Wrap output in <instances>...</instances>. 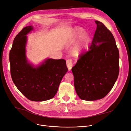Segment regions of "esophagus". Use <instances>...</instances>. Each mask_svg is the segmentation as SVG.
I'll use <instances>...</instances> for the list:
<instances>
[{"label": "esophagus", "mask_w": 131, "mask_h": 131, "mask_svg": "<svg viewBox=\"0 0 131 131\" xmlns=\"http://www.w3.org/2000/svg\"><path fill=\"white\" fill-rule=\"evenodd\" d=\"M66 63H67V66L68 67V68L69 70H70L72 69V68L73 67V60L72 59H68L66 61Z\"/></svg>", "instance_id": "34e87169"}]
</instances>
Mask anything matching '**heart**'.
<instances>
[{"label":"heart","instance_id":"b5f03b06","mask_svg":"<svg viewBox=\"0 0 131 131\" xmlns=\"http://www.w3.org/2000/svg\"><path fill=\"white\" fill-rule=\"evenodd\" d=\"M83 30L81 29H77L75 31V34L74 36V40H76L77 39L81 36L82 34ZM90 41V38L88 34H84L82 35L80 40L74 45L72 50V53L74 56L78 57L81 54L82 50L89 45Z\"/></svg>","mask_w":131,"mask_h":131}]
</instances>
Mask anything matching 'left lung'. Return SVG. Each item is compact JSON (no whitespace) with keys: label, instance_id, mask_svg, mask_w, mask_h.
I'll return each mask as SVG.
<instances>
[{"label":"left lung","instance_id":"1","mask_svg":"<svg viewBox=\"0 0 131 131\" xmlns=\"http://www.w3.org/2000/svg\"><path fill=\"white\" fill-rule=\"evenodd\" d=\"M95 22L97 28L89 50L80 54L72 69L77 94L88 101L106 96L119 73V52L113 35L103 23Z\"/></svg>","mask_w":131,"mask_h":131}]
</instances>
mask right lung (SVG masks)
<instances>
[{
    "label": "right lung",
    "instance_id": "right-lung-1",
    "mask_svg": "<svg viewBox=\"0 0 131 131\" xmlns=\"http://www.w3.org/2000/svg\"><path fill=\"white\" fill-rule=\"evenodd\" d=\"M33 29L31 26L23 28L15 38L9 54L10 73L15 85L26 98L41 102L53 98L68 68L63 59H47L37 67L28 62L26 35Z\"/></svg>",
    "mask_w": 131,
    "mask_h": 131
}]
</instances>
